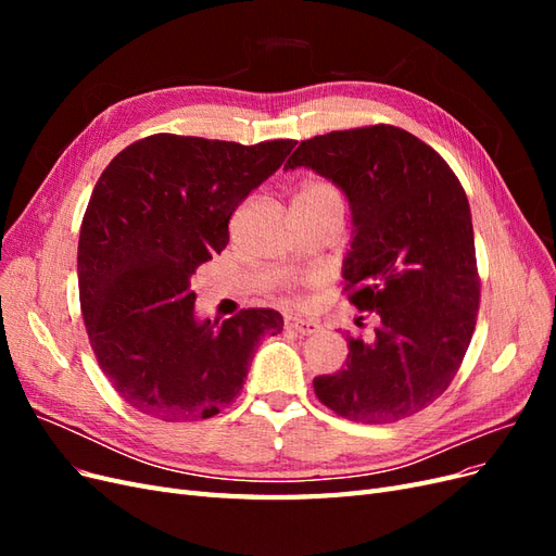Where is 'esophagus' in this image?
Masks as SVG:
<instances>
[{
    "label": "esophagus",
    "instance_id": "esophagus-1",
    "mask_svg": "<svg viewBox=\"0 0 556 556\" xmlns=\"http://www.w3.org/2000/svg\"><path fill=\"white\" fill-rule=\"evenodd\" d=\"M285 327L301 333V336H311V333H317L319 331V325L313 323V319H306L301 315H288L285 317Z\"/></svg>",
    "mask_w": 556,
    "mask_h": 556
}]
</instances>
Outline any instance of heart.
I'll use <instances>...</instances> for the list:
<instances>
[{"instance_id": "obj_1", "label": "heart", "mask_w": 556, "mask_h": 556, "mask_svg": "<svg viewBox=\"0 0 556 556\" xmlns=\"http://www.w3.org/2000/svg\"><path fill=\"white\" fill-rule=\"evenodd\" d=\"M294 199H333V201H341L339 192H336L333 185L325 182V180H311L304 182L301 188L296 190Z\"/></svg>"}]
</instances>
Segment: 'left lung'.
Listing matches in <instances>:
<instances>
[{
  "mask_svg": "<svg viewBox=\"0 0 556 556\" xmlns=\"http://www.w3.org/2000/svg\"><path fill=\"white\" fill-rule=\"evenodd\" d=\"M313 169L350 206L343 278L371 341L348 333L341 371L313 380L341 417L390 425L439 399L476 329L480 278L470 206L445 160L410 131L374 125L301 141L285 169Z\"/></svg>",
  "mask_w": 556,
  "mask_h": 556,
  "instance_id": "1",
  "label": "left lung"
}]
</instances>
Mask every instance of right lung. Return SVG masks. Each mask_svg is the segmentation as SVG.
Returning a JSON list of instances; mask_svg holds the SVG:
<instances>
[{"instance_id":"right-lung-1","label":"right lung","mask_w":556,"mask_h":556,"mask_svg":"<svg viewBox=\"0 0 556 556\" xmlns=\"http://www.w3.org/2000/svg\"><path fill=\"white\" fill-rule=\"evenodd\" d=\"M296 141L255 146L153 134L99 176L78 239L90 345L113 390L162 422H197L237 399L257 343L282 315L194 313L192 274L229 243V217Z\"/></svg>"}]
</instances>
